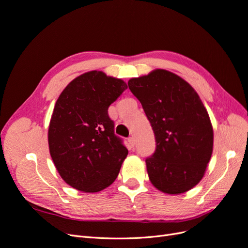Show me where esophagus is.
<instances>
[{
	"mask_svg": "<svg viewBox=\"0 0 248 248\" xmlns=\"http://www.w3.org/2000/svg\"><path fill=\"white\" fill-rule=\"evenodd\" d=\"M128 142H129L130 148H133V147H134V139H133V138H129V139H128Z\"/></svg>",
	"mask_w": 248,
	"mask_h": 248,
	"instance_id": "1",
	"label": "esophagus"
}]
</instances>
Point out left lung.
I'll return each mask as SVG.
<instances>
[{
  "label": "left lung",
  "instance_id": "1",
  "mask_svg": "<svg viewBox=\"0 0 248 248\" xmlns=\"http://www.w3.org/2000/svg\"><path fill=\"white\" fill-rule=\"evenodd\" d=\"M155 134L146 159L150 181L167 194L190 190L204 177L213 152V127L199 94L177 74L155 69L128 80Z\"/></svg>",
  "mask_w": 248,
  "mask_h": 248
}]
</instances>
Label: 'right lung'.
<instances>
[{
	"mask_svg": "<svg viewBox=\"0 0 248 248\" xmlns=\"http://www.w3.org/2000/svg\"><path fill=\"white\" fill-rule=\"evenodd\" d=\"M127 89L121 78L98 70L80 74L60 94L48 126L51 159L64 181L79 191L107 188L128 154L108 114Z\"/></svg>",
	"mask_w": 248,
	"mask_h": 248,
	"instance_id": "obj_1",
	"label": "right lung"
}]
</instances>
